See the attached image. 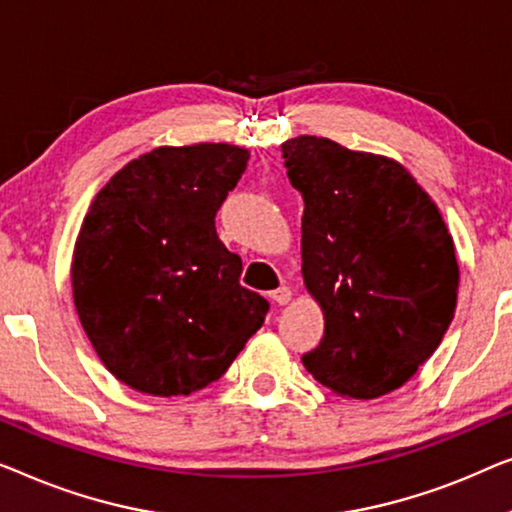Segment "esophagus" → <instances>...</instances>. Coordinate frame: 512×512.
I'll return each instance as SVG.
<instances>
[{
	"instance_id": "34e87169",
	"label": "esophagus",
	"mask_w": 512,
	"mask_h": 512,
	"mask_svg": "<svg viewBox=\"0 0 512 512\" xmlns=\"http://www.w3.org/2000/svg\"><path fill=\"white\" fill-rule=\"evenodd\" d=\"M271 299L276 301L278 306H285V304H290V299H292V292H290V287H278V290H273L271 292Z\"/></svg>"
}]
</instances>
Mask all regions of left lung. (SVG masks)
Returning <instances> with one entry per match:
<instances>
[{
  "instance_id": "left-lung-1",
  "label": "left lung",
  "mask_w": 512,
  "mask_h": 512,
  "mask_svg": "<svg viewBox=\"0 0 512 512\" xmlns=\"http://www.w3.org/2000/svg\"><path fill=\"white\" fill-rule=\"evenodd\" d=\"M280 148L304 197L301 273L325 313V336L301 362L338 397L399 390L455 318L459 266L441 211L390 157L322 136Z\"/></svg>"
}]
</instances>
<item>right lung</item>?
<instances>
[{
  "instance_id": "obj_1",
  "label": "right lung",
  "mask_w": 512,
  "mask_h": 512,
  "mask_svg": "<svg viewBox=\"0 0 512 512\" xmlns=\"http://www.w3.org/2000/svg\"><path fill=\"white\" fill-rule=\"evenodd\" d=\"M248 157L229 143L155 148L90 204L74 304L106 369L136 392L187 397L211 385L264 325L269 301L239 283L241 257L215 232Z\"/></svg>"
}]
</instances>
